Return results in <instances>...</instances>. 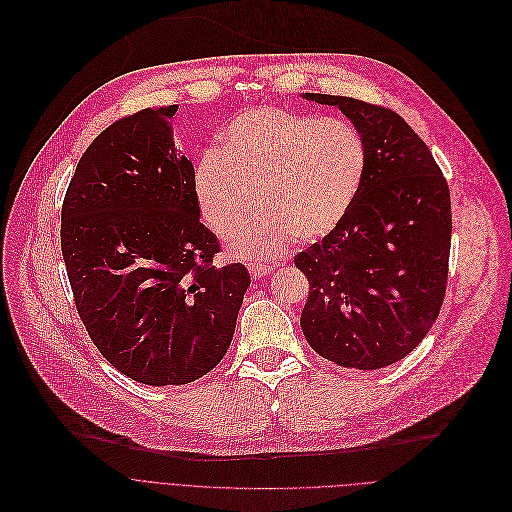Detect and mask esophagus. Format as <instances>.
Wrapping results in <instances>:
<instances>
[{
  "label": "esophagus",
  "mask_w": 512,
  "mask_h": 512,
  "mask_svg": "<svg viewBox=\"0 0 512 512\" xmlns=\"http://www.w3.org/2000/svg\"><path fill=\"white\" fill-rule=\"evenodd\" d=\"M248 270H250V276L254 278V280H260V278H264V276H268L270 272H272V268L270 266H266V264H248Z\"/></svg>",
  "instance_id": "esophagus-1"
}]
</instances>
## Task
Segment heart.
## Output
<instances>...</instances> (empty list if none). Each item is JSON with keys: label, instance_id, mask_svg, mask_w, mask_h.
Wrapping results in <instances>:
<instances>
[{"label": "heart", "instance_id": "1", "mask_svg": "<svg viewBox=\"0 0 512 512\" xmlns=\"http://www.w3.org/2000/svg\"><path fill=\"white\" fill-rule=\"evenodd\" d=\"M367 173V147L345 121L280 109L236 115L201 157L193 191L201 220L220 238L264 210L228 244L234 258H272L292 238L315 242L347 216Z\"/></svg>", "mask_w": 512, "mask_h": 512}]
</instances>
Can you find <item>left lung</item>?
I'll return each mask as SVG.
<instances>
[{
	"mask_svg": "<svg viewBox=\"0 0 512 512\" xmlns=\"http://www.w3.org/2000/svg\"><path fill=\"white\" fill-rule=\"evenodd\" d=\"M361 133L367 173L343 222L294 264L309 278L300 315L309 345L371 371L410 355L436 323L448 284L452 208L428 145L391 109L306 92Z\"/></svg>",
	"mask_w": 512,
	"mask_h": 512,
	"instance_id": "left-lung-1",
	"label": "left lung"
}]
</instances>
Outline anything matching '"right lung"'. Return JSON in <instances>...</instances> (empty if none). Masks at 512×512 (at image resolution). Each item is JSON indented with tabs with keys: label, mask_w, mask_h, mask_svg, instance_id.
<instances>
[{
	"label": "right lung",
	"mask_w": 512,
	"mask_h": 512,
	"mask_svg": "<svg viewBox=\"0 0 512 512\" xmlns=\"http://www.w3.org/2000/svg\"><path fill=\"white\" fill-rule=\"evenodd\" d=\"M177 107L115 121L80 157L60 244L76 311L96 349L145 385H183L226 355L248 270L214 266L193 165L175 149Z\"/></svg>",
	"instance_id": "right-lung-1"
}]
</instances>
